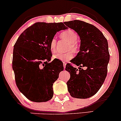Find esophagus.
<instances>
[{
  "label": "esophagus",
  "mask_w": 121,
  "mask_h": 121,
  "mask_svg": "<svg viewBox=\"0 0 121 121\" xmlns=\"http://www.w3.org/2000/svg\"><path fill=\"white\" fill-rule=\"evenodd\" d=\"M63 67H64V68H65V65H66V63H65V62H63Z\"/></svg>",
  "instance_id": "esophagus-1"
}]
</instances>
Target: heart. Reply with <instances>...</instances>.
<instances>
[{
	"mask_svg": "<svg viewBox=\"0 0 121 121\" xmlns=\"http://www.w3.org/2000/svg\"><path fill=\"white\" fill-rule=\"evenodd\" d=\"M60 36L62 40H65L68 43V44L66 48L67 50H71L73 52H77L78 49V45L76 41L78 39V35L76 32L71 29H68L61 32ZM56 46H57V41L56 38H54L50 41V45H49L50 50L53 53L56 52ZM53 57L58 60L67 62L70 59H72L73 57V54L71 51L67 52L64 54L56 53L54 55Z\"/></svg>",
	"mask_w": 121,
	"mask_h": 121,
	"instance_id": "obj_1",
	"label": "heart"
}]
</instances>
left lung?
<instances>
[{"instance_id": "obj_1", "label": "left lung", "mask_w": 121, "mask_h": 121, "mask_svg": "<svg viewBox=\"0 0 121 121\" xmlns=\"http://www.w3.org/2000/svg\"><path fill=\"white\" fill-rule=\"evenodd\" d=\"M64 23L74 30L81 39L80 51L71 60L80 67L78 69L71 63L65 66L70 73L67 82L68 90L73 98L86 99L99 91L106 78L110 56L108 41L98 28L87 22L73 20Z\"/></svg>"}]
</instances>
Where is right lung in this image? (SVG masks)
Returning <instances> with one entry per match:
<instances>
[{"mask_svg":"<svg viewBox=\"0 0 121 121\" xmlns=\"http://www.w3.org/2000/svg\"><path fill=\"white\" fill-rule=\"evenodd\" d=\"M67 29L62 22H36L21 34L13 49L12 68L19 90L35 102L53 96V83L63 70L62 62L51 61L50 41L56 32Z\"/></svg>","mask_w":121,"mask_h":121,"instance_id":"add662e5","label":"right lung"}]
</instances>
